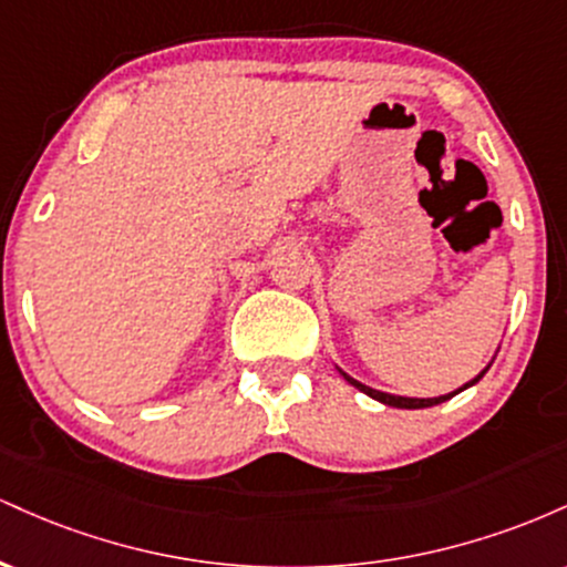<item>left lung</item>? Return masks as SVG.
<instances>
[{
	"instance_id": "left-lung-1",
	"label": "left lung",
	"mask_w": 567,
	"mask_h": 567,
	"mask_svg": "<svg viewBox=\"0 0 567 567\" xmlns=\"http://www.w3.org/2000/svg\"><path fill=\"white\" fill-rule=\"evenodd\" d=\"M487 368H491V365H487ZM487 368H485L483 373H480V375H474V379H472L470 383H464V386H461V389H455V392H451V394H442V396H424V400H419V396H400V394H386V392H379V389H370V386H365V383H360L357 379H351L349 373H343L341 368H338V373H341L343 379H347V381L351 383V386H357V389H360V392H365L368 396H373V400L383 402V405H389V408H405V410H419V408H432V405H440V402L451 400V396H455L458 392H464V389L474 386V383H477V381L483 379V375L487 373Z\"/></svg>"
}]
</instances>
